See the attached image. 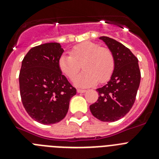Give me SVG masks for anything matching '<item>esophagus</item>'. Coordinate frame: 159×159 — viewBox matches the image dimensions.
Returning <instances> with one entry per match:
<instances>
[{"label":"esophagus","mask_w":159,"mask_h":159,"mask_svg":"<svg viewBox=\"0 0 159 159\" xmlns=\"http://www.w3.org/2000/svg\"><path fill=\"white\" fill-rule=\"evenodd\" d=\"M77 92L78 93H84V92H86V90H84V89H77Z\"/></svg>","instance_id":"1"}]
</instances>
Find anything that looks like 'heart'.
Returning a JSON list of instances; mask_svg holds the SVG:
<instances>
[{
	"instance_id": "b5f03b06",
	"label": "heart",
	"mask_w": 159,
	"mask_h": 159,
	"mask_svg": "<svg viewBox=\"0 0 159 159\" xmlns=\"http://www.w3.org/2000/svg\"><path fill=\"white\" fill-rule=\"evenodd\" d=\"M60 71L72 80L80 71L84 72L74 81L78 87L95 85L97 82L107 81L115 69V59L111 51L94 42H84L73 47L70 56L62 55L59 58Z\"/></svg>"
}]
</instances>
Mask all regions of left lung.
<instances>
[{"mask_svg": "<svg viewBox=\"0 0 159 159\" xmlns=\"http://www.w3.org/2000/svg\"><path fill=\"white\" fill-rule=\"evenodd\" d=\"M111 51L115 69L110 80L96 89L99 99L90 106V111L102 122H115L124 117L135 101L141 73L139 60L123 43L107 36H101Z\"/></svg>", "mask_w": 159, "mask_h": 159, "instance_id": "1", "label": "left lung"}]
</instances>
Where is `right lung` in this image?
<instances>
[{"instance_id":"right-lung-1","label":"right lung","mask_w":159,"mask_h":159,"mask_svg":"<svg viewBox=\"0 0 159 159\" xmlns=\"http://www.w3.org/2000/svg\"><path fill=\"white\" fill-rule=\"evenodd\" d=\"M63 52L59 43H43L32 48L22 61L19 75L22 103L29 116L42 124L61 121L76 94L59 68Z\"/></svg>"}]
</instances>
